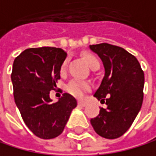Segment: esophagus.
Here are the masks:
<instances>
[{"mask_svg":"<svg viewBox=\"0 0 156 156\" xmlns=\"http://www.w3.org/2000/svg\"><path fill=\"white\" fill-rule=\"evenodd\" d=\"M78 106H80V107H85L86 106V102H84V101H78Z\"/></svg>","mask_w":156,"mask_h":156,"instance_id":"34e87169","label":"esophagus"}]
</instances>
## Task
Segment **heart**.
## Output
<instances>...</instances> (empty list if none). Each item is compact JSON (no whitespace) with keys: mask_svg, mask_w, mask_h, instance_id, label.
Returning a JSON list of instances; mask_svg holds the SVG:
<instances>
[{"mask_svg":"<svg viewBox=\"0 0 156 156\" xmlns=\"http://www.w3.org/2000/svg\"><path fill=\"white\" fill-rule=\"evenodd\" d=\"M86 62L88 65V66L91 69H96L100 68V62L99 60L95 57L94 55L91 54H87L85 56ZM66 61L64 62L63 66H62V69H64L66 68ZM90 88V86L87 82H83V81H80L77 79H72L71 81H69V83L66 86V90H68L69 93H70L71 95L75 97H82L83 94L86 90H88Z\"/></svg>","mask_w":156,"mask_h":156,"instance_id":"1","label":"heart"}]
</instances>
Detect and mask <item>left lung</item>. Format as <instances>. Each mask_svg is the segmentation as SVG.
Returning <instances> with one entry per match:
<instances>
[{"label": "left lung", "instance_id": "obj_1", "mask_svg": "<svg viewBox=\"0 0 156 156\" xmlns=\"http://www.w3.org/2000/svg\"><path fill=\"white\" fill-rule=\"evenodd\" d=\"M102 60L105 76L94 97L107 108L90 119L95 133L108 139L122 136L132 126L143 103L144 72L137 59L124 48L107 43L90 45Z\"/></svg>", "mask_w": 156, "mask_h": 156}]
</instances>
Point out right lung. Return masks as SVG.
I'll use <instances>...</instances> for the list:
<instances>
[{
  "instance_id": "1",
  "label": "right lung",
  "mask_w": 156,
  "mask_h": 156,
  "mask_svg": "<svg viewBox=\"0 0 156 156\" xmlns=\"http://www.w3.org/2000/svg\"><path fill=\"white\" fill-rule=\"evenodd\" d=\"M66 57V52L61 48L43 47L26 49L13 63L11 81L16 106L27 128L42 139L61 134L77 106L76 99L69 93L55 103L49 97Z\"/></svg>"
}]
</instances>
